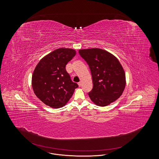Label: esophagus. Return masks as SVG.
<instances>
[{
	"label": "esophagus",
	"mask_w": 159,
	"mask_h": 159,
	"mask_svg": "<svg viewBox=\"0 0 159 159\" xmlns=\"http://www.w3.org/2000/svg\"><path fill=\"white\" fill-rule=\"evenodd\" d=\"M78 84H79V86H81V85H82V82H79L78 83Z\"/></svg>",
	"instance_id": "esophagus-1"
}]
</instances>
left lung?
<instances>
[{"label": "left lung", "instance_id": "left-lung-1", "mask_svg": "<svg viewBox=\"0 0 159 159\" xmlns=\"http://www.w3.org/2000/svg\"><path fill=\"white\" fill-rule=\"evenodd\" d=\"M79 53L91 70L93 88L88 95L91 100L103 107L119 98L126 86V77L117 58L99 48L80 49Z\"/></svg>", "mask_w": 159, "mask_h": 159}]
</instances>
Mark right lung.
Masks as SVG:
<instances>
[{"label":"right lung","instance_id":"1","mask_svg":"<svg viewBox=\"0 0 159 159\" xmlns=\"http://www.w3.org/2000/svg\"><path fill=\"white\" fill-rule=\"evenodd\" d=\"M76 53L73 49L59 48L39 62L31 84L36 97L46 105L54 108L65 106L79 86L71 80L66 69Z\"/></svg>","mask_w":159,"mask_h":159}]
</instances>
